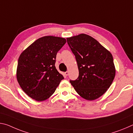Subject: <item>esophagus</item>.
Returning a JSON list of instances; mask_svg holds the SVG:
<instances>
[{
    "instance_id": "obj_1",
    "label": "esophagus",
    "mask_w": 133,
    "mask_h": 133,
    "mask_svg": "<svg viewBox=\"0 0 133 133\" xmlns=\"http://www.w3.org/2000/svg\"><path fill=\"white\" fill-rule=\"evenodd\" d=\"M64 75H66V76H68V75H69V71H67L65 72V73H64Z\"/></svg>"
}]
</instances>
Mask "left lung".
<instances>
[{"mask_svg": "<svg viewBox=\"0 0 133 133\" xmlns=\"http://www.w3.org/2000/svg\"><path fill=\"white\" fill-rule=\"evenodd\" d=\"M67 42L75 56L79 71L77 79L70 82L83 98H98L105 93L115 77L112 55L87 35L67 38Z\"/></svg>", "mask_w": 133, "mask_h": 133, "instance_id": "8db88e82", "label": "left lung"}]
</instances>
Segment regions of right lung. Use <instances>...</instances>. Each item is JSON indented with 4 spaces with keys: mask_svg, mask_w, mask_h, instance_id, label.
Listing matches in <instances>:
<instances>
[{
    "mask_svg": "<svg viewBox=\"0 0 133 133\" xmlns=\"http://www.w3.org/2000/svg\"><path fill=\"white\" fill-rule=\"evenodd\" d=\"M66 40L62 37L39 38L21 53L18 60L17 80L22 89L35 100L48 99L64 78L55 67L56 55Z\"/></svg>",
    "mask_w": 133,
    "mask_h": 133,
    "instance_id": "1",
    "label": "right lung"
}]
</instances>
